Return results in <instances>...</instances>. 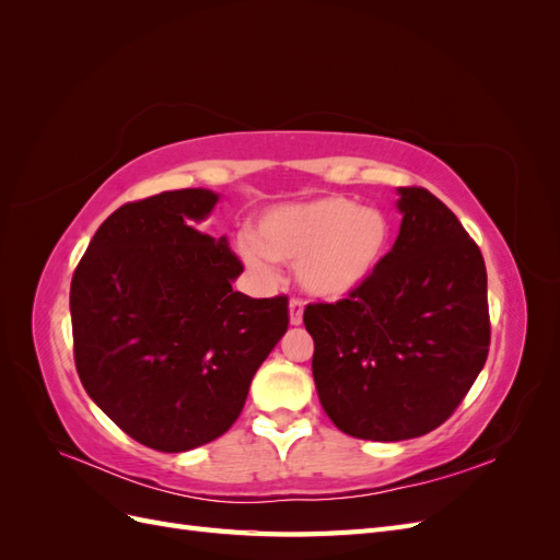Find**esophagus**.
Returning <instances> with one entry per match:
<instances>
[{"label": "esophagus", "mask_w": 560, "mask_h": 560, "mask_svg": "<svg viewBox=\"0 0 560 560\" xmlns=\"http://www.w3.org/2000/svg\"><path fill=\"white\" fill-rule=\"evenodd\" d=\"M290 322L292 325H301L303 322V299L299 296L290 299Z\"/></svg>", "instance_id": "1"}]
</instances>
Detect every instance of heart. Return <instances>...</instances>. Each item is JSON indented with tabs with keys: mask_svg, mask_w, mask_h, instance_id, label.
I'll return each mask as SVG.
<instances>
[{
	"mask_svg": "<svg viewBox=\"0 0 560 560\" xmlns=\"http://www.w3.org/2000/svg\"><path fill=\"white\" fill-rule=\"evenodd\" d=\"M389 241L393 226L383 212L327 196L266 212L257 238H241V254L259 273H270L273 261L296 266L308 294L343 299L381 268Z\"/></svg>",
	"mask_w": 560,
	"mask_h": 560,
	"instance_id": "heart-1",
	"label": "heart"
}]
</instances>
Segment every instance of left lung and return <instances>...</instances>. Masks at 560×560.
<instances>
[{"instance_id":"8db88e82","label":"left lung","mask_w":560,"mask_h":560,"mask_svg":"<svg viewBox=\"0 0 560 560\" xmlns=\"http://www.w3.org/2000/svg\"><path fill=\"white\" fill-rule=\"evenodd\" d=\"M401 229L381 268L348 299L308 303L313 378L334 425L401 442L453 416L486 364V264L457 217L401 186Z\"/></svg>"}]
</instances>
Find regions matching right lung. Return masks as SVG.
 <instances>
[{
	"mask_svg": "<svg viewBox=\"0 0 560 560\" xmlns=\"http://www.w3.org/2000/svg\"><path fill=\"white\" fill-rule=\"evenodd\" d=\"M217 200L179 189L126 202L72 276L83 387L135 442L163 453L222 436L290 327L287 296L233 292L243 261L226 238L196 229Z\"/></svg>",
	"mask_w": 560,
	"mask_h": 560,
	"instance_id": "1",
	"label": "right lung"
}]
</instances>
